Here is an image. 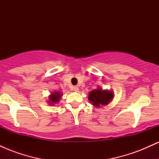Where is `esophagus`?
Masks as SVG:
<instances>
[{
    "instance_id": "obj_1",
    "label": "esophagus",
    "mask_w": 159,
    "mask_h": 159,
    "mask_svg": "<svg viewBox=\"0 0 159 159\" xmlns=\"http://www.w3.org/2000/svg\"><path fill=\"white\" fill-rule=\"evenodd\" d=\"M73 90H74V91H75V92H78V90H79V88H78L77 86H75V87H73Z\"/></svg>"
}]
</instances>
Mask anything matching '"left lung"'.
<instances>
[{"instance_id":"left-lung-1","label":"left lung","mask_w":159,"mask_h":159,"mask_svg":"<svg viewBox=\"0 0 159 159\" xmlns=\"http://www.w3.org/2000/svg\"><path fill=\"white\" fill-rule=\"evenodd\" d=\"M114 94L112 90H103L101 87L90 91L88 94V99L95 107L106 106L114 98Z\"/></svg>"}]
</instances>
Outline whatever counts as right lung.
I'll use <instances>...</instances> for the list:
<instances>
[{
	"instance_id": "1",
	"label": "right lung",
	"mask_w": 159,
	"mask_h": 159,
	"mask_svg": "<svg viewBox=\"0 0 159 159\" xmlns=\"http://www.w3.org/2000/svg\"><path fill=\"white\" fill-rule=\"evenodd\" d=\"M62 96H63V93L61 91H54L48 96V100L47 102L50 105H54L59 102Z\"/></svg>"
}]
</instances>
